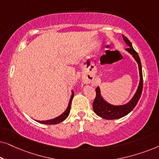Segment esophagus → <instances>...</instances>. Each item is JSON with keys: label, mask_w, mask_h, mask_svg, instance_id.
<instances>
[{"label": "esophagus", "mask_w": 159, "mask_h": 159, "mask_svg": "<svg viewBox=\"0 0 159 159\" xmlns=\"http://www.w3.org/2000/svg\"><path fill=\"white\" fill-rule=\"evenodd\" d=\"M92 80H93V77H90V78L85 77V78H84V83H90V82H91Z\"/></svg>", "instance_id": "34e87169"}]
</instances>
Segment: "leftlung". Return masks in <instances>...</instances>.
Wrapping results in <instances>:
<instances>
[{
  "instance_id": "8db88e82",
  "label": "left lung",
  "mask_w": 159,
  "mask_h": 159,
  "mask_svg": "<svg viewBox=\"0 0 159 159\" xmlns=\"http://www.w3.org/2000/svg\"><path fill=\"white\" fill-rule=\"evenodd\" d=\"M123 39L127 43V45L129 48H126V50L129 53L132 55V56L136 60L137 63L138 64L139 71H140V84H139L138 88L137 90V92L134 94V97L130 101L129 103L123 106H113L111 104L108 103L103 99V98L101 95V92H100V88H98L95 89V93H96V96H95L94 101L93 103V108L94 112L98 116L102 117V118L106 119H117L121 117L126 116L131 112L133 108L135 107V106L138 103V102L140 99L142 94L143 91V72H142V66H141V61L139 57L138 54L134 51V49L132 47V43L128 40L127 37L123 35Z\"/></svg>"
}]
</instances>
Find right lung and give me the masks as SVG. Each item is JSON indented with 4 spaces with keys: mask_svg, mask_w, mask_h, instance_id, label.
I'll use <instances>...</instances> for the list:
<instances>
[{
    "mask_svg": "<svg viewBox=\"0 0 159 159\" xmlns=\"http://www.w3.org/2000/svg\"><path fill=\"white\" fill-rule=\"evenodd\" d=\"M74 97V93L72 92V95H71L70 101H69L68 107H67L66 110L61 115H60L59 116L56 117L55 119H51V120H47V121H37L38 122H40L41 124H45V125H56V124H58L60 122H61L64 120H65L67 118V116H69V111H70V108H71V100H72Z\"/></svg>",
    "mask_w": 159,
    "mask_h": 159,
    "instance_id": "add662e5",
    "label": "right lung"
}]
</instances>
